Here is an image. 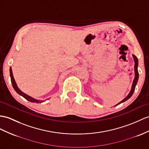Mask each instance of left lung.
<instances>
[{
	"label": "left lung",
	"instance_id": "obj_1",
	"mask_svg": "<svg viewBox=\"0 0 149 149\" xmlns=\"http://www.w3.org/2000/svg\"><path fill=\"white\" fill-rule=\"evenodd\" d=\"M133 57L134 61H135V78H134V80H133V82L132 90H131V91H130V93L128 95V96H127L126 97H125V99H123L121 101V102H120L118 104H117L116 106H118V105H119V104H120L122 102H125L126 100L129 99L132 96L134 91H135V86H136V83H137L138 79H139V72H138V64H139V63H138V62H139V61H138L137 57L135 55H133Z\"/></svg>",
	"mask_w": 149,
	"mask_h": 149
}]
</instances>
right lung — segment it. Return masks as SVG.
<instances>
[{
	"label": "right lung",
	"mask_w": 149,
	"mask_h": 149,
	"mask_svg": "<svg viewBox=\"0 0 149 149\" xmlns=\"http://www.w3.org/2000/svg\"><path fill=\"white\" fill-rule=\"evenodd\" d=\"M10 79H11V82H12V84H13V86L14 89L15 90V91L18 93L20 95L23 96L24 99H26V100H28V101H30V102H36V103H40V102H42L43 101L41 100H36L33 98H32L30 96H28L26 94H25L24 93H23V92H21V90L18 88V87L16 85V83L15 82V80H14V77H13V72H12V69L11 68H10Z\"/></svg>",
	"instance_id": "right-lung-1"
}]
</instances>
